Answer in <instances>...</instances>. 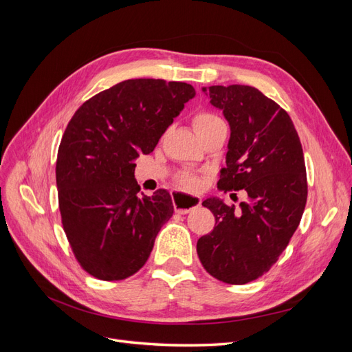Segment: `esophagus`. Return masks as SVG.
Wrapping results in <instances>:
<instances>
[{"label": "esophagus", "mask_w": 352, "mask_h": 352, "mask_svg": "<svg viewBox=\"0 0 352 352\" xmlns=\"http://www.w3.org/2000/svg\"><path fill=\"white\" fill-rule=\"evenodd\" d=\"M173 206L175 211L179 212V214H186L190 210L201 206V198L186 194H173Z\"/></svg>", "instance_id": "34e87169"}]
</instances>
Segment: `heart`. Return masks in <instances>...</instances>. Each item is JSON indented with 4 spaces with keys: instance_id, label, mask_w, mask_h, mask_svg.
<instances>
[{
    "instance_id": "obj_1",
    "label": "heart",
    "mask_w": 352,
    "mask_h": 352,
    "mask_svg": "<svg viewBox=\"0 0 352 352\" xmlns=\"http://www.w3.org/2000/svg\"><path fill=\"white\" fill-rule=\"evenodd\" d=\"M192 123H194L195 131L201 132V131L207 129V127L211 126V124L221 123V120L219 119L216 114L208 113V111H199V113H197L194 116ZM179 180H180V184H182L184 186H186L188 189H198V188H201V184H202L201 179L197 175H194V173L180 175Z\"/></svg>"
}]
</instances>
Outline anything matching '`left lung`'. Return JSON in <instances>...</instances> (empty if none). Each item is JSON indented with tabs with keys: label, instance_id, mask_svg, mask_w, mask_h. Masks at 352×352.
Wrapping results in <instances>:
<instances>
[{
	"label": "left lung",
	"instance_id": "8db88e82",
	"mask_svg": "<svg viewBox=\"0 0 352 352\" xmlns=\"http://www.w3.org/2000/svg\"><path fill=\"white\" fill-rule=\"evenodd\" d=\"M202 91L230 126L217 188L245 189L248 199L239 210L216 198L202 202L216 225L198 239L197 252L212 278L245 285L272 269L300 225L308 192L304 153L289 114L257 88L216 85Z\"/></svg>",
	"mask_w": 352,
	"mask_h": 352
}]
</instances>
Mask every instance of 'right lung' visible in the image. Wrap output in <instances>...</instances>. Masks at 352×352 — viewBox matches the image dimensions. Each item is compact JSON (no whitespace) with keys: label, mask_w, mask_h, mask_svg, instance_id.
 Wrapping results in <instances>:
<instances>
[{"label":"right lung","mask_w":352,"mask_h":352,"mask_svg":"<svg viewBox=\"0 0 352 352\" xmlns=\"http://www.w3.org/2000/svg\"><path fill=\"white\" fill-rule=\"evenodd\" d=\"M192 85L129 79L85 101L57 154L63 229L80 267L100 280H123L146 263L157 233L173 216L164 189L140 194L135 162L154 151Z\"/></svg>","instance_id":"obj_1"}]
</instances>
